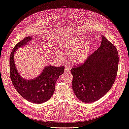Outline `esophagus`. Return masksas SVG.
<instances>
[{
    "mask_svg": "<svg viewBox=\"0 0 129 129\" xmlns=\"http://www.w3.org/2000/svg\"><path fill=\"white\" fill-rule=\"evenodd\" d=\"M70 69H71L70 67H65L64 70H65V72H69V71H70Z\"/></svg>",
    "mask_w": 129,
    "mask_h": 129,
    "instance_id": "1",
    "label": "esophagus"
}]
</instances>
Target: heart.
<instances>
[{
  "mask_svg": "<svg viewBox=\"0 0 129 129\" xmlns=\"http://www.w3.org/2000/svg\"><path fill=\"white\" fill-rule=\"evenodd\" d=\"M62 47L64 52L70 53L69 58L72 62L81 64L88 59L92 49V44L80 37H76L66 40ZM59 56L62 57L61 54Z\"/></svg>",
  "mask_w": 129,
  "mask_h": 129,
  "instance_id": "heart-1",
  "label": "heart"
}]
</instances>
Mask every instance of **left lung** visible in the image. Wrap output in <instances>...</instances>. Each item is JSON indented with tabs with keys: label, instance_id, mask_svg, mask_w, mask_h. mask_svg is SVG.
I'll return each instance as SVG.
<instances>
[{
	"label": "left lung",
	"instance_id": "left-lung-1",
	"mask_svg": "<svg viewBox=\"0 0 129 129\" xmlns=\"http://www.w3.org/2000/svg\"><path fill=\"white\" fill-rule=\"evenodd\" d=\"M117 49L105 36L99 48L82 63L74 66L72 87L78 99L85 103L95 102L111 88L118 73Z\"/></svg>",
	"mask_w": 129,
	"mask_h": 129
}]
</instances>
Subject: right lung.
Listing matches in <instances>:
<instances>
[{
    "label": "right lung",
    "instance_id": "add662e5",
    "mask_svg": "<svg viewBox=\"0 0 129 129\" xmlns=\"http://www.w3.org/2000/svg\"><path fill=\"white\" fill-rule=\"evenodd\" d=\"M31 39V37H27L13 48L9 59L10 76L15 88L21 96L29 102L39 104L46 102L51 97L55 90L56 82L64 72V67L48 66L36 79H23L15 67L14 55L18 48L25 45Z\"/></svg>",
    "mask_w": 129,
    "mask_h": 129
}]
</instances>
